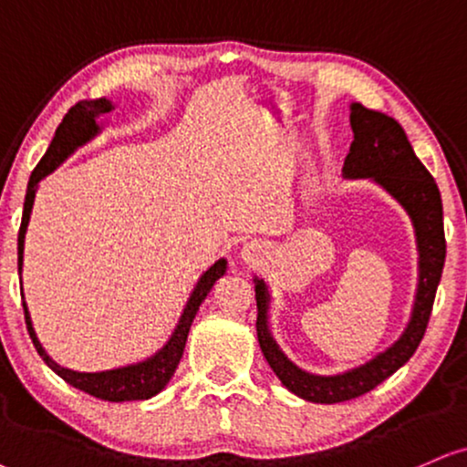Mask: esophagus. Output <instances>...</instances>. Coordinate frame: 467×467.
Wrapping results in <instances>:
<instances>
[{
  "mask_svg": "<svg viewBox=\"0 0 467 467\" xmlns=\"http://www.w3.org/2000/svg\"><path fill=\"white\" fill-rule=\"evenodd\" d=\"M257 255V253H255V246H244V251H243V257H244V260H253V257H255Z\"/></svg>",
  "mask_w": 467,
  "mask_h": 467,
  "instance_id": "34e87169",
  "label": "esophagus"
}]
</instances>
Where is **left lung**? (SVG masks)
Segmentation results:
<instances>
[{
	"mask_svg": "<svg viewBox=\"0 0 467 467\" xmlns=\"http://www.w3.org/2000/svg\"><path fill=\"white\" fill-rule=\"evenodd\" d=\"M350 130L353 142L342 166L344 180H370L405 207L416 232L418 287L410 322L392 347L374 355L366 364L327 377L303 370L287 359L270 333V292L266 281L253 279L257 301V339L268 366L292 394L322 405L350 400L370 392L410 361L427 331L446 260L444 207L440 188L413 153L411 142L407 140L399 120L383 112L368 110L361 103H350Z\"/></svg>",
	"mask_w": 467,
	"mask_h": 467,
	"instance_id": "8db88e82",
	"label": "left lung"
}]
</instances>
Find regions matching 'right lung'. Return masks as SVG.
Instances as JSON below:
<instances>
[{"mask_svg": "<svg viewBox=\"0 0 467 467\" xmlns=\"http://www.w3.org/2000/svg\"><path fill=\"white\" fill-rule=\"evenodd\" d=\"M114 110V103L106 97L101 99H90V101H79L75 103L65 114L62 123L57 125L54 140L47 149V153L43 155V160L36 164V169L32 171L30 182H27V192H26V203H23V218L19 227V275L23 270V246H26V232L27 224H30V214L34 197H36L38 182L45 180L49 172H54L68 155L78 151L79 147H84L86 142H90L97 134H101V123L99 119L103 114H110ZM224 270H227V260H221L212 264L210 268L201 275L194 290L190 292V298L183 305V312L177 320L175 329H172L171 337L166 339V344L160 350H155L147 359L136 361V364H128L120 368H112V370H101V372H78L71 368H65L56 364L54 359L47 355V350L43 348V344L38 342L36 331H34L30 312H27V303L23 301V312H26V322L30 337L36 347L38 355L43 357V361L54 370L57 377H62L68 385L82 389V392L95 396V399L110 400V402H125V400H147L151 396L160 394L166 388V383L171 381V377L175 374V368L180 366V359L186 348V339L190 325H192L194 316L199 312V305L205 301V296L210 295V290L214 287L218 279L223 277ZM23 296V295H21Z\"/></svg>", "mask_w": 467, "mask_h": 467, "instance_id": "right-lung-1", "label": "right lung"}]
</instances>
